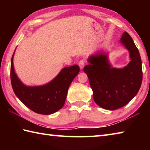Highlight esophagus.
<instances>
[{
	"label": "esophagus",
	"mask_w": 150,
	"mask_h": 150,
	"mask_svg": "<svg viewBox=\"0 0 150 150\" xmlns=\"http://www.w3.org/2000/svg\"><path fill=\"white\" fill-rule=\"evenodd\" d=\"M79 67H80V69L82 70L83 68H84V66H85V62H84V61H83V60H81L79 62Z\"/></svg>",
	"instance_id": "1"
}]
</instances>
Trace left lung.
<instances>
[{"label":"left lung","mask_w":150,"mask_h":150,"mask_svg":"<svg viewBox=\"0 0 150 150\" xmlns=\"http://www.w3.org/2000/svg\"><path fill=\"white\" fill-rule=\"evenodd\" d=\"M120 42L130 53V62L123 68L112 67L108 54L96 53L88 58L83 71L87 75L97 105L115 110L127 105L139 90L142 82V60L132 38L126 32Z\"/></svg>","instance_id":"obj_1"}]
</instances>
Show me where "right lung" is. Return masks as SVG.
I'll return each mask as SVG.
<instances>
[{
	"mask_svg": "<svg viewBox=\"0 0 150 150\" xmlns=\"http://www.w3.org/2000/svg\"><path fill=\"white\" fill-rule=\"evenodd\" d=\"M12 55L11 79L12 88L20 100L30 110L40 115H49L60 110L65 104L71 83L78 75V65L64 67L50 82L40 86H27L18 77L14 68Z\"/></svg>",
	"mask_w": 150,
	"mask_h": 150,
	"instance_id": "right-lung-1",
	"label": "right lung"
}]
</instances>
